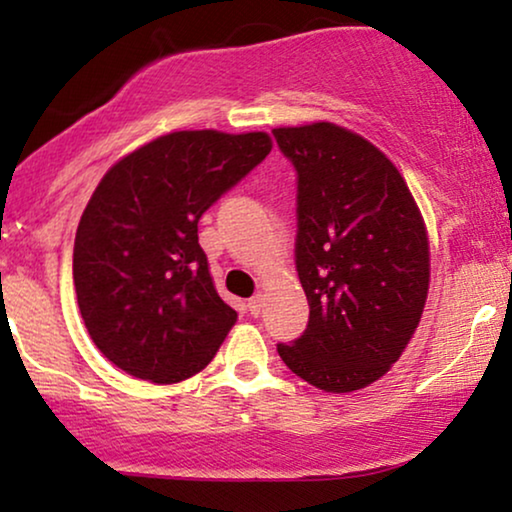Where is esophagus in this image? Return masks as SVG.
<instances>
[{"label": "esophagus", "mask_w": 512, "mask_h": 512, "mask_svg": "<svg viewBox=\"0 0 512 512\" xmlns=\"http://www.w3.org/2000/svg\"><path fill=\"white\" fill-rule=\"evenodd\" d=\"M247 307H249L251 317H258V314H261V310H263V296H261V293H258V296H254V298H249Z\"/></svg>", "instance_id": "esophagus-1"}]
</instances>
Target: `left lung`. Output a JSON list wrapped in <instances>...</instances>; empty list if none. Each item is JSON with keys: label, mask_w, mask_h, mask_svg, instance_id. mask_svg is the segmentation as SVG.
I'll return each instance as SVG.
<instances>
[{"label": "left lung", "mask_w": 512, "mask_h": 512, "mask_svg": "<svg viewBox=\"0 0 512 512\" xmlns=\"http://www.w3.org/2000/svg\"><path fill=\"white\" fill-rule=\"evenodd\" d=\"M296 170V270L310 305L303 335L277 352L317 389L380 380L422 319L429 240L394 163L333 123L272 130Z\"/></svg>", "instance_id": "left-lung-1"}]
</instances>
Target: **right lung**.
Segmentation results:
<instances>
[{
  "label": "right lung",
  "instance_id": "right-lung-1",
  "mask_svg": "<svg viewBox=\"0 0 512 512\" xmlns=\"http://www.w3.org/2000/svg\"><path fill=\"white\" fill-rule=\"evenodd\" d=\"M270 149L265 132H170L104 174L76 230L74 286L114 366L172 384L214 359L237 312L214 289L198 221Z\"/></svg>",
  "mask_w": 512,
  "mask_h": 512
}]
</instances>
